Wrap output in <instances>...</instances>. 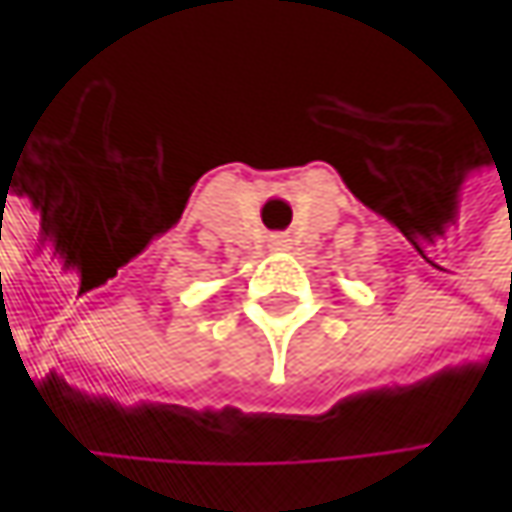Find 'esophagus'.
Returning <instances> with one entry per match:
<instances>
[{
	"label": "esophagus",
	"instance_id": "obj_1",
	"mask_svg": "<svg viewBox=\"0 0 512 512\" xmlns=\"http://www.w3.org/2000/svg\"><path fill=\"white\" fill-rule=\"evenodd\" d=\"M269 246H272V249L278 252V249H287V246H290V240H287L284 234H275V237L269 240Z\"/></svg>",
	"mask_w": 512,
	"mask_h": 512
}]
</instances>
